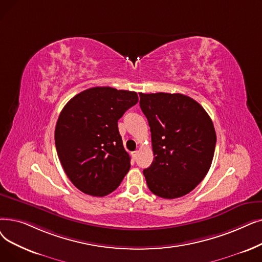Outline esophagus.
Masks as SVG:
<instances>
[{
  "label": "esophagus",
  "instance_id": "34e87169",
  "mask_svg": "<svg viewBox=\"0 0 262 262\" xmlns=\"http://www.w3.org/2000/svg\"><path fill=\"white\" fill-rule=\"evenodd\" d=\"M137 155H138V151H134V152H132V157H133L134 161H135L136 158H137Z\"/></svg>",
  "mask_w": 262,
  "mask_h": 262
}]
</instances>
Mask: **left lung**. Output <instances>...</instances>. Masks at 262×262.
Returning <instances> with one entry per match:
<instances>
[{"label": "left lung", "mask_w": 262, "mask_h": 262, "mask_svg": "<svg viewBox=\"0 0 262 262\" xmlns=\"http://www.w3.org/2000/svg\"><path fill=\"white\" fill-rule=\"evenodd\" d=\"M149 122L154 159L143 170L147 187L165 199L185 196L207 176L216 134L203 107L183 94L140 93Z\"/></svg>", "instance_id": "obj_1"}]
</instances>
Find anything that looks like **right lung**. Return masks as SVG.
Returning a JSON list of instances; mask_svg holds the SVG:
<instances>
[{
    "mask_svg": "<svg viewBox=\"0 0 262 262\" xmlns=\"http://www.w3.org/2000/svg\"><path fill=\"white\" fill-rule=\"evenodd\" d=\"M137 103L136 92L95 86L62 109L54 132L56 152L68 179L84 194L109 195L128 172L130 157L118 121Z\"/></svg>",
    "mask_w": 262,
    "mask_h": 262,
    "instance_id": "obj_1",
    "label": "right lung"
}]
</instances>
